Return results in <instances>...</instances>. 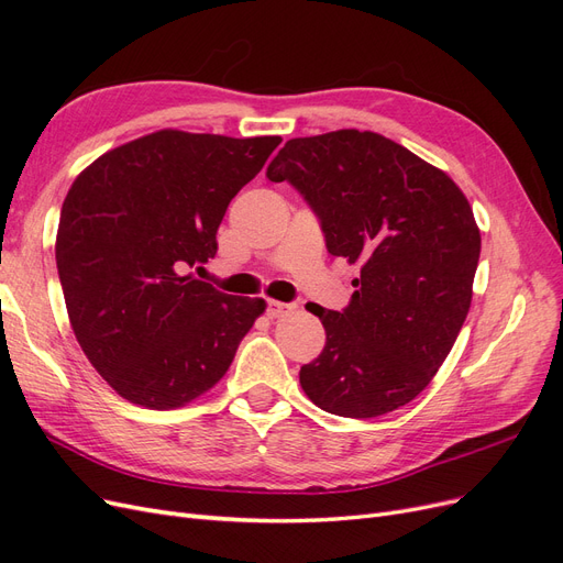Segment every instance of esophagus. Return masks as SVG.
<instances>
[{"label":"esophagus","mask_w":563,"mask_h":563,"mask_svg":"<svg viewBox=\"0 0 563 563\" xmlns=\"http://www.w3.org/2000/svg\"><path fill=\"white\" fill-rule=\"evenodd\" d=\"M291 310H294V305L291 302H282V300H267V308H265L269 319L284 317V314H288Z\"/></svg>","instance_id":"34e87169"}]
</instances>
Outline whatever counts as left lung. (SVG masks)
I'll use <instances>...</instances> for the list:
<instances>
[{
	"label": "left lung",
	"mask_w": 563,
	"mask_h": 563,
	"mask_svg": "<svg viewBox=\"0 0 563 563\" xmlns=\"http://www.w3.org/2000/svg\"><path fill=\"white\" fill-rule=\"evenodd\" d=\"M312 209L331 255L362 265L343 312L319 308L327 345L300 366L319 408L376 418L416 399L472 302L482 236L460 187L371 131L288 141L267 166Z\"/></svg>",
	"instance_id": "obj_1"
}]
</instances>
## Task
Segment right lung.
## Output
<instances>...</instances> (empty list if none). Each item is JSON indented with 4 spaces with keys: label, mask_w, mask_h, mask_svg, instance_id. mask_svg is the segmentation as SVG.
<instances>
[{
    "label": "right lung",
    "mask_w": 563,
    "mask_h": 563,
    "mask_svg": "<svg viewBox=\"0 0 563 563\" xmlns=\"http://www.w3.org/2000/svg\"><path fill=\"white\" fill-rule=\"evenodd\" d=\"M279 135L157 131L98 157L67 192L56 265L73 331L119 397L185 406L211 389L265 310L195 279L232 197Z\"/></svg>",
    "instance_id": "right-lung-1"
}]
</instances>
